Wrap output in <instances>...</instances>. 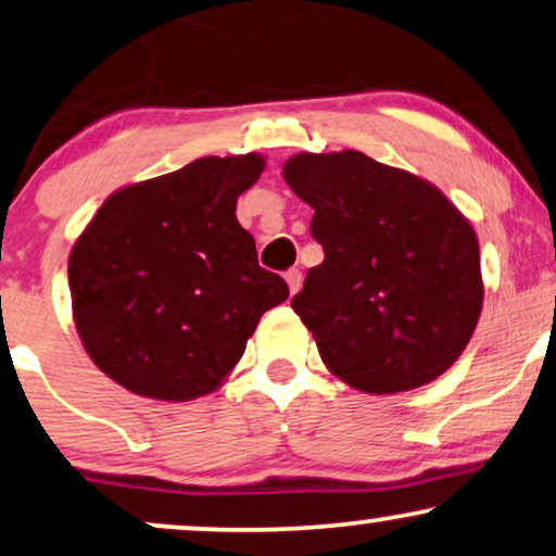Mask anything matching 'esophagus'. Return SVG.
I'll return each mask as SVG.
<instances>
[{
    "label": "esophagus",
    "instance_id": "esophagus-1",
    "mask_svg": "<svg viewBox=\"0 0 556 556\" xmlns=\"http://www.w3.org/2000/svg\"><path fill=\"white\" fill-rule=\"evenodd\" d=\"M286 283H288V291H291V295L293 293H299V288H301V270H288L286 273Z\"/></svg>",
    "mask_w": 556,
    "mask_h": 556
}]
</instances>
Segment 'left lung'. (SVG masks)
<instances>
[{
    "instance_id": "1",
    "label": "left lung",
    "mask_w": 556,
    "mask_h": 556,
    "mask_svg": "<svg viewBox=\"0 0 556 556\" xmlns=\"http://www.w3.org/2000/svg\"><path fill=\"white\" fill-rule=\"evenodd\" d=\"M283 178L314 208L324 248L291 301L324 365L375 395L439 378L482 312L470 222L437 186L357 150L299 153Z\"/></svg>"
}]
</instances>
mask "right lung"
I'll return each mask as SVG.
<instances>
[{
    "mask_svg": "<svg viewBox=\"0 0 556 556\" xmlns=\"http://www.w3.org/2000/svg\"><path fill=\"white\" fill-rule=\"evenodd\" d=\"M263 168L257 153L199 157L114 191L78 237L68 257L74 321L114 383L157 401L212 393L261 316L288 299L235 216Z\"/></svg>",
    "mask_w": 556,
    "mask_h": 556,
    "instance_id": "1",
    "label": "right lung"
}]
</instances>
